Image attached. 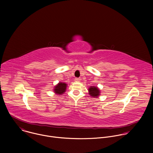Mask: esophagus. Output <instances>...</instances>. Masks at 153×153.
<instances>
[{"label":"esophagus","instance_id":"34e87169","mask_svg":"<svg viewBox=\"0 0 153 153\" xmlns=\"http://www.w3.org/2000/svg\"><path fill=\"white\" fill-rule=\"evenodd\" d=\"M80 79L79 78H75V79H74V81H75V82H80Z\"/></svg>","mask_w":153,"mask_h":153}]
</instances>
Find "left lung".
<instances>
[{
  "label": "left lung",
  "instance_id": "1",
  "mask_svg": "<svg viewBox=\"0 0 153 153\" xmlns=\"http://www.w3.org/2000/svg\"><path fill=\"white\" fill-rule=\"evenodd\" d=\"M100 90L96 86H90L88 88L89 94L91 96L93 97H97L99 96H100Z\"/></svg>",
  "mask_w": 153,
  "mask_h": 153
}]
</instances>
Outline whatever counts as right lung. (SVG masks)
<instances>
[{
    "label": "right lung",
    "mask_w": 153,
    "mask_h": 153,
    "mask_svg": "<svg viewBox=\"0 0 153 153\" xmlns=\"http://www.w3.org/2000/svg\"><path fill=\"white\" fill-rule=\"evenodd\" d=\"M67 84L63 82H59L54 86V92L58 95H61L65 93L67 89Z\"/></svg>",
    "instance_id": "1"
}]
</instances>
